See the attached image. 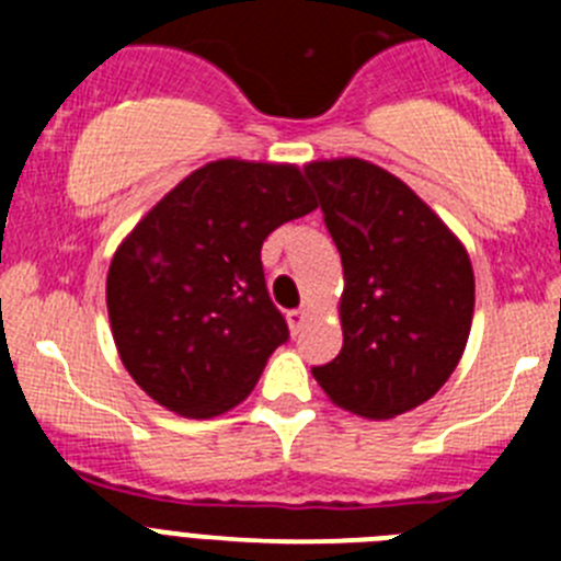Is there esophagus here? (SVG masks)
I'll use <instances>...</instances> for the list:
<instances>
[{"label": "esophagus", "mask_w": 561, "mask_h": 561, "mask_svg": "<svg viewBox=\"0 0 561 561\" xmlns=\"http://www.w3.org/2000/svg\"><path fill=\"white\" fill-rule=\"evenodd\" d=\"M306 317H309V311L306 309H291L289 314H286V320H289V329H291V334H300V331H304V323H306Z\"/></svg>", "instance_id": "34e87169"}]
</instances>
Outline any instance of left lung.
<instances>
[{"mask_svg":"<svg viewBox=\"0 0 561 561\" xmlns=\"http://www.w3.org/2000/svg\"><path fill=\"white\" fill-rule=\"evenodd\" d=\"M342 257V348L311 368L340 408L393 419L433 399L469 340L474 275L447 225L365 160L306 165Z\"/></svg>","mask_w":561,"mask_h":561,"instance_id":"1","label":"left lung"}]
</instances>
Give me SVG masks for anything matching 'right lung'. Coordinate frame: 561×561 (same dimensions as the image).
<instances>
[{"instance_id":"add662e5","label":"right lung","mask_w":561,"mask_h":561,"mask_svg":"<svg viewBox=\"0 0 561 561\" xmlns=\"http://www.w3.org/2000/svg\"><path fill=\"white\" fill-rule=\"evenodd\" d=\"M314 207L295 165L207 162L117 247L106 277L114 345L153 401L210 419L250 396L289 340L261 247Z\"/></svg>"}]
</instances>
